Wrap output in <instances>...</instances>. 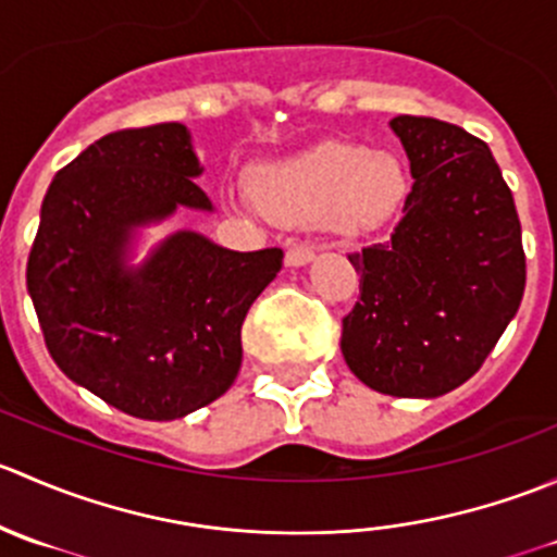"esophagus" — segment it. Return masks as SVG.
I'll use <instances>...</instances> for the list:
<instances>
[{"instance_id": "esophagus-1", "label": "esophagus", "mask_w": 557, "mask_h": 557, "mask_svg": "<svg viewBox=\"0 0 557 557\" xmlns=\"http://www.w3.org/2000/svg\"><path fill=\"white\" fill-rule=\"evenodd\" d=\"M314 258V250L310 245H294L288 247V252H285V263L288 267H305V263H310Z\"/></svg>"}]
</instances>
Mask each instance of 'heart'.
<instances>
[{
  "label": "heart",
  "mask_w": 557,
  "mask_h": 557,
  "mask_svg": "<svg viewBox=\"0 0 557 557\" xmlns=\"http://www.w3.org/2000/svg\"><path fill=\"white\" fill-rule=\"evenodd\" d=\"M250 194L280 223L325 221L345 234L385 226L409 194V177L391 153L325 143L250 174Z\"/></svg>",
  "instance_id": "b5f03b06"
}]
</instances>
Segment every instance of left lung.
<instances>
[{
	"label": "left lung",
	"instance_id": "obj_1",
	"mask_svg": "<svg viewBox=\"0 0 557 557\" xmlns=\"http://www.w3.org/2000/svg\"><path fill=\"white\" fill-rule=\"evenodd\" d=\"M391 128L414 183L391 239L350 256L361 299L342 320V356L372 391L436 398L476 374L518 314L520 218L482 139L436 117Z\"/></svg>",
	"mask_w": 557,
	"mask_h": 557
}]
</instances>
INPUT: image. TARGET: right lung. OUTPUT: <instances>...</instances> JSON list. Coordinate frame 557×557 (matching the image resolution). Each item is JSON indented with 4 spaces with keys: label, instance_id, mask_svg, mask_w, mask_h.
Listing matches in <instances>:
<instances>
[{
    "label": "right lung",
    "instance_id": "add662e5",
    "mask_svg": "<svg viewBox=\"0 0 557 557\" xmlns=\"http://www.w3.org/2000/svg\"><path fill=\"white\" fill-rule=\"evenodd\" d=\"M183 123L123 128L59 170L42 199L26 288L45 345L72 383L143 420L185 418L232 387L243 323L283 250L237 252L177 232L139 267V226L212 210Z\"/></svg>",
    "mask_w": 557,
    "mask_h": 557
}]
</instances>
